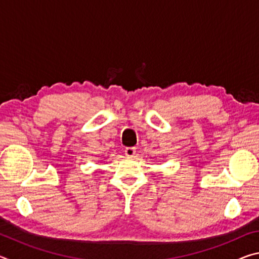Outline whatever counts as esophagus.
<instances>
[{
	"mask_svg": "<svg viewBox=\"0 0 259 259\" xmlns=\"http://www.w3.org/2000/svg\"><path fill=\"white\" fill-rule=\"evenodd\" d=\"M124 153L128 157H133L136 154V147H126Z\"/></svg>",
	"mask_w": 259,
	"mask_h": 259,
	"instance_id": "esophagus-1",
	"label": "esophagus"
}]
</instances>
